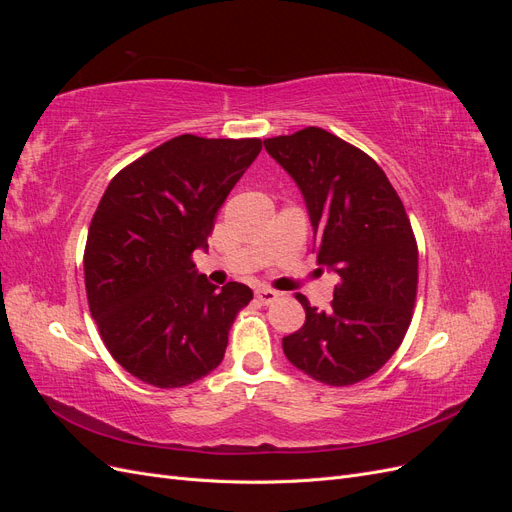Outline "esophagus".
<instances>
[{"label": "esophagus", "instance_id": "1", "mask_svg": "<svg viewBox=\"0 0 512 512\" xmlns=\"http://www.w3.org/2000/svg\"><path fill=\"white\" fill-rule=\"evenodd\" d=\"M277 297H280V292L273 290V288H258V290H256V299H258L260 303H265V305L273 303Z\"/></svg>", "mask_w": 512, "mask_h": 512}]
</instances>
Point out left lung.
I'll use <instances>...</instances> for the list:
<instances>
[{
  "label": "left lung",
  "instance_id": "left-lung-1",
  "mask_svg": "<svg viewBox=\"0 0 512 512\" xmlns=\"http://www.w3.org/2000/svg\"><path fill=\"white\" fill-rule=\"evenodd\" d=\"M265 149L299 185L318 265L339 275L329 312L297 294L305 324L282 339L284 354L318 382H361L412 320L418 252L404 203L367 153L322 128L267 138Z\"/></svg>",
  "mask_w": 512,
  "mask_h": 512
}]
</instances>
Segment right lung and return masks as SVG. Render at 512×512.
Segmentation results:
<instances>
[{"label":"right lung","instance_id":"obj_1","mask_svg":"<svg viewBox=\"0 0 512 512\" xmlns=\"http://www.w3.org/2000/svg\"><path fill=\"white\" fill-rule=\"evenodd\" d=\"M260 138L181 134L113 177L85 245V288L104 346L138 380L188 386L218 367L252 290L213 286L192 262Z\"/></svg>","mask_w":512,"mask_h":512}]
</instances>
